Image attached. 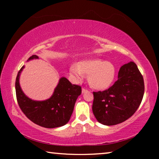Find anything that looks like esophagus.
<instances>
[{
  "mask_svg": "<svg viewBox=\"0 0 159 159\" xmlns=\"http://www.w3.org/2000/svg\"><path fill=\"white\" fill-rule=\"evenodd\" d=\"M86 92H88V90L86 89V88H82V93H85Z\"/></svg>",
  "mask_w": 159,
  "mask_h": 159,
  "instance_id": "1",
  "label": "esophagus"
}]
</instances>
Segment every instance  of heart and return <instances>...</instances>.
I'll return each instance as SVG.
<instances>
[{
  "label": "heart",
  "mask_w": 159,
  "mask_h": 159,
  "mask_svg": "<svg viewBox=\"0 0 159 159\" xmlns=\"http://www.w3.org/2000/svg\"><path fill=\"white\" fill-rule=\"evenodd\" d=\"M69 73L76 82H81L85 74H87L88 81L92 87L96 89H105L112 83L116 71L114 66L109 61L91 59L80 61L78 64H71Z\"/></svg>",
  "instance_id": "1"
}]
</instances>
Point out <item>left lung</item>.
<instances>
[{
  "instance_id": "1",
  "label": "left lung",
  "mask_w": 159,
  "mask_h": 159,
  "mask_svg": "<svg viewBox=\"0 0 159 159\" xmlns=\"http://www.w3.org/2000/svg\"><path fill=\"white\" fill-rule=\"evenodd\" d=\"M144 93L143 76L136 64L130 61L120 67L114 85L104 91L93 92V114L105 125L124 122L139 108Z\"/></svg>"
}]
</instances>
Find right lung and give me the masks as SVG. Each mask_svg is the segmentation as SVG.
I'll list each match as a JSON object with an SVG mask.
<instances>
[{"label": "right lung", "mask_w": 159, "mask_h": 159, "mask_svg": "<svg viewBox=\"0 0 159 159\" xmlns=\"http://www.w3.org/2000/svg\"><path fill=\"white\" fill-rule=\"evenodd\" d=\"M38 58L37 55H32L29 60ZM23 68L24 66L19 71L15 80L16 97L21 111L29 120L41 127L54 128L66 124L73 113L78 97L81 94V87L71 84L62 77L50 99L45 101L32 100L24 94L19 83Z\"/></svg>", "instance_id": "right-lung-1"}]
</instances>
